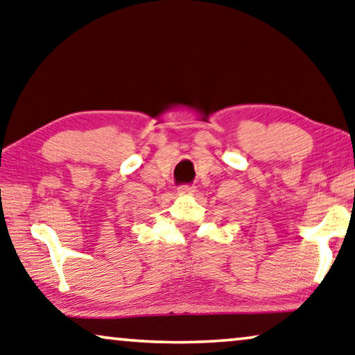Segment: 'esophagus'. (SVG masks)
I'll return each instance as SVG.
<instances>
[{"mask_svg":"<svg viewBox=\"0 0 355 355\" xmlns=\"http://www.w3.org/2000/svg\"><path fill=\"white\" fill-rule=\"evenodd\" d=\"M194 189H196L194 184H191V183H184V184H180V187H178V193H182V194H191V193H194Z\"/></svg>","mask_w":355,"mask_h":355,"instance_id":"34e87169","label":"esophagus"}]
</instances>
